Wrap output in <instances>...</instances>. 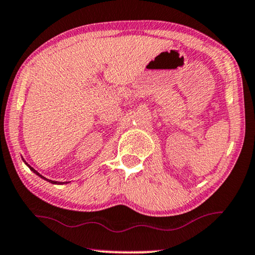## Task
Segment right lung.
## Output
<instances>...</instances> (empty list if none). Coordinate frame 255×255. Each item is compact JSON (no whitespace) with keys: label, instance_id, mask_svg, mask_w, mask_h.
Listing matches in <instances>:
<instances>
[{"label":"right lung","instance_id":"add662e5","mask_svg":"<svg viewBox=\"0 0 255 255\" xmlns=\"http://www.w3.org/2000/svg\"><path fill=\"white\" fill-rule=\"evenodd\" d=\"M26 165H27V163H26ZM27 166H28V167H30V168H31V170L34 172V173H35V174H37V175H39V177H41L42 179H45V180H47V181H49V182H52V184H62V182H59V181H53V180H49V179H46L45 177H42V175H41L40 173H38V172H37V171H35L33 167H31V166H30V165H27ZM63 184H64V182H63Z\"/></svg>","mask_w":255,"mask_h":255}]
</instances>
